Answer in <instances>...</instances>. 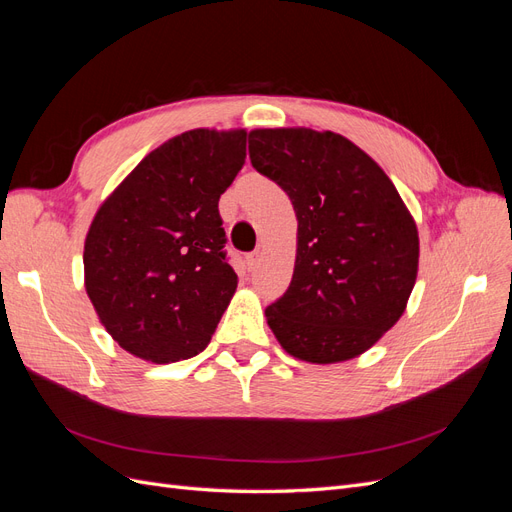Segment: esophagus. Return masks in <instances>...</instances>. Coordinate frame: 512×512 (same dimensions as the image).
<instances>
[{"label": "esophagus", "mask_w": 512, "mask_h": 512, "mask_svg": "<svg viewBox=\"0 0 512 512\" xmlns=\"http://www.w3.org/2000/svg\"><path fill=\"white\" fill-rule=\"evenodd\" d=\"M258 262H260V252L258 250H254V252H250V254L245 256V265H247V269H250V271H254L258 267Z\"/></svg>", "instance_id": "esophagus-1"}]
</instances>
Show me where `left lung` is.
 Segmentation results:
<instances>
[{"mask_svg":"<svg viewBox=\"0 0 512 512\" xmlns=\"http://www.w3.org/2000/svg\"><path fill=\"white\" fill-rule=\"evenodd\" d=\"M250 160L297 213L288 290L267 307L282 348L339 363L401 318L416 282L418 232L393 181L348 138L309 128L250 132Z\"/></svg>","mask_w":512,"mask_h":512,"instance_id":"left-lung-1","label":"left lung"}]
</instances>
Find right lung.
I'll use <instances>...</instances> for the list:
<instances>
[{
  "mask_svg": "<svg viewBox=\"0 0 512 512\" xmlns=\"http://www.w3.org/2000/svg\"><path fill=\"white\" fill-rule=\"evenodd\" d=\"M245 130H190L153 149L98 209L85 288L104 329L138 359L203 352L235 294L220 196L245 164Z\"/></svg>",
  "mask_w": 512,
  "mask_h": 512,
  "instance_id": "right-lung-1",
  "label": "right lung"
}]
</instances>
